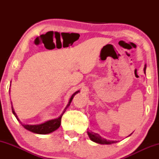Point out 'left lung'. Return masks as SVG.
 Masks as SVG:
<instances>
[{
  "instance_id": "1",
  "label": "left lung",
  "mask_w": 159,
  "mask_h": 159,
  "mask_svg": "<svg viewBox=\"0 0 159 159\" xmlns=\"http://www.w3.org/2000/svg\"><path fill=\"white\" fill-rule=\"evenodd\" d=\"M146 68H147V65L144 66V69H143L144 73L146 72ZM87 134H88L89 138H90V139L92 140V141L99 144H111V143H115L117 142L116 140H109L105 139V138H104L100 136L99 134H97V133H95L93 132H87Z\"/></svg>"
}]
</instances>
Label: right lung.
Masks as SVG:
<instances>
[{
    "mask_svg": "<svg viewBox=\"0 0 159 159\" xmlns=\"http://www.w3.org/2000/svg\"><path fill=\"white\" fill-rule=\"evenodd\" d=\"M79 92H80V90H78V91H76V92H75L72 95V96H71L70 98H69V101L68 104H67L66 107H65V109L63 110V113L60 115L59 117L55 118V119L48 120V121L45 122V123L37 124V125H27V124L25 125V124L22 123L21 121H20V120L19 119V117H18L17 114H16L15 111H14V108H13V107H12V114L15 115V116L16 117V119L18 120V121L20 122V123L22 125V126L25 128V129H26L27 130L30 131V132H31L35 133V134H49V133H52L53 132H54V131H56L58 128L61 126L62 116H63V114L65 113L66 110V109L68 108V107L70 105V103L72 102V98H74L75 95H76L78 93H79Z\"/></svg>",
    "mask_w": 159,
    "mask_h": 159,
    "instance_id": "obj_1",
    "label": "right lung"
}]
</instances>
